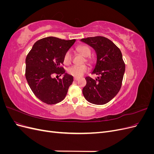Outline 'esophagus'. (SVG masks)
I'll use <instances>...</instances> for the list:
<instances>
[{
	"label": "esophagus",
	"mask_w": 154,
	"mask_h": 154,
	"mask_svg": "<svg viewBox=\"0 0 154 154\" xmlns=\"http://www.w3.org/2000/svg\"><path fill=\"white\" fill-rule=\"evenodd\" d=\"M77 80H78V78H74V81H77Z\"/></svg>",
	"instance_id": "1"
}]
</instances>
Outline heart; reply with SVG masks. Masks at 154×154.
Wrapping results in <instances>:
<instances>
[{
  "label": "heart",
  "mask_w": 154,
  "mask_h": 154,
  "mask_svg": "<svg viewBox=\"0 0 154 154\" xmlns=\"http://www.w3.org/2000/svg\"><path fill=\"white\" fill-rule=\"evenodd\" d=\"M76 51L80 53L83 57H87L85 60L87 62H92V59L88 58L91 55V49L90 48L87 47V45H79L76 48ZM72 60V54L71 51H67L66 54H64L63 57V63L66 65H68L71 62ZM88 71V67L85 66V65H83V66H73L70 67L67 69V72L71 76H72L75 78H80L81 77L83 74L86 72Z\"/></svg>",
  "instance_id": "heart-1"
}]
</instances>
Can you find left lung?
<instances>
[{
	"instance_id": "8db88e82",
	"label": "left lung",
	"mask_w": 154,
	"mask_h": 154,
	"mask_svg": "<svg viewBox=\"0 0 154 154\" xmlns=\"http://www.w3.org/2000/svg\"><path fill=\"white\" fill-rule=\"evenodd\" d=\"M94 49L96 63L92 74L98 75L96 80L86 77L82 92L87 101L95 105H104L118 94L122 87L125 65L120 49L103 36L81 39Z\"/></svg>"
}]
</instances>
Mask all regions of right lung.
Masks as SVG:
<instances>
[{"label": "right lung", "instance_id": "1", "mask_svg": "<svg viewBox=\"0 0 154 154\" xmlns=\"http://www.w3.org/2000/svg\"><path fill=\"white\" fill-rule=\"evenodd\" d=\"M76 40H62L54 36L42 38L32 45L26 58V78L38 98L48 105L62 101L66 96L73 77L61 67L63 57ZM53 74L64 75L62 79Z\"/></svg>", "mask_w": 154, "mask_h": 154}]
</instances>
